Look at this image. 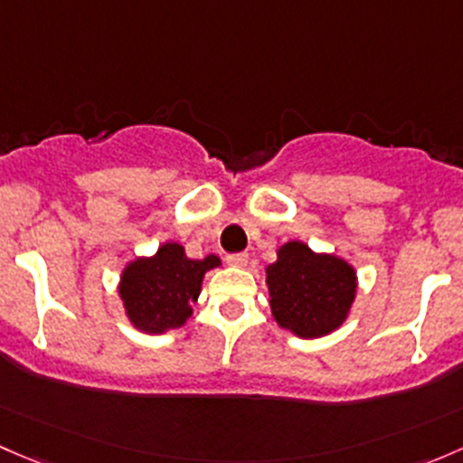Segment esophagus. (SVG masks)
Segmentation results:
<instances>
[{
    "label": "esophagus",
    "mask_w": 463,
    "mask_h": 463,
    "mask_svg": "<svg viewBox=\"0 0 463 463\" xmlns=\"http://www.w3.org/2000/svg\"><path fill=\"white\" fill-rule=\"evenodd\" d=\"M227 263L232 267H245L247 265V254H230L227 256Z\"/></svg>",
    "instance_id": "obj_1"
}]
</instances>
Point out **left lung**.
Wrapping results in <instances>:
<instances>
[{
    "label": "left lung",
    "mask_w": 463,
    "mask_h": 463,
    "mask_svg": "<svg viewBox=\"0 0 463 463\" xmlns=\"http://www.w3.org/2000/svg\"><path fill=\"white\" fill-rule=\"evenodd\" d=\"M271 317L298 338L332 335L350 317L359 289L354 265L303 241H288L265 267Z\"/></svg>",
    "instance_id": "left-lung-1"
}]
</instances>
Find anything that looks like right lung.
Here are the masks:
<instances>
[{
  "instance_id": "obj_1",
  "label": "right lung",
  "mask_w": 463,
  "mask_h": 463,
  "mask_svg": "<svg viewBox=\"0 0 463 463\" xmlns=\"http://www.w3.org/2000/svg\"><path fill=\"white\" fill-rule=\"evenodd\" d=\"M216 267H221L216 254L189 259L174 241L162 242L156 254L128 260L118 283L128 323L145 335L183 327L194 314L204 274Z\"/></svg>"
}]
</instances>
